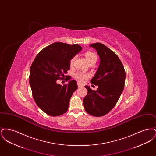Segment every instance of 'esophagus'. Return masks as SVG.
Returning <instances> with one entry per match:
<instances>
[{"mask_svg": "<svg viewBox=\"0 0 156 156\" xmlns=\"http://www.w3.org/2000/svg\"><path fill=\"white\" fill-rule=\"evenodd\" d=\"M78 88H81V87H82V85L81 84L78 83Z\"/></svg>", "mask_w": 156, "mask_h": 156, "instance_id": "obj_1", "label": "esophagus"}]
</instances>
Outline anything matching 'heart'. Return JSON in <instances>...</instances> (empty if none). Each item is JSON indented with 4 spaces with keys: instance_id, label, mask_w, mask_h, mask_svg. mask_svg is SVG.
<instances>
[{
    "instance_id": "heart-1",
    "label": "heart",
    "mask_w": 156,
    "mask_h": 156,
    "mask_svg": "<svg viewBox=\"0 0 156 156\" xmlns=\"http://www.w3.org/2000/svg\"><path fill=\"white\" fill-rule=\"evenodd\" d=\"M85 58L87 59V61H88V63H90L91 62H94V61H97V55L92 52H87L85 54ZM75 59V57H73L69 62V64L71 65V66H73L74 62ZM89 77V75L88 74H85L82 72H79L77 73L76 74H75L74 78L80 82L83 83L86 81V80Z\"/></svg>"
}]
</instances>
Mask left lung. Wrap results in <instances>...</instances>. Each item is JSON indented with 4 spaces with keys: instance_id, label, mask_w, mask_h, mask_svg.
Masks as SVG:
<instances>
[{
    "instance_id": "left-lung-1",
    "label": "left lung",
    "mask_w": 156,
    "mask_h": 156,
    "mask_svg": "<svg viewBox=\"0 0 156 156\" xmlns=\"http://www.w3.org/2000/svg\"><path fill=\"white\" fill-rule=\"evenodd\" d=\"M92 47L100 58L99 66L91 83L98 85L97 90L89 86L83 104L87 113L94 116H102L111 111L116 105L125 86L126 73L118 55L105 45L96 43Z\"/></svg>"
}]
</instances>
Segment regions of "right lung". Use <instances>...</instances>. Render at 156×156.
Masks as SVG:
<instances>
[{
    "instance_id": "1",
    "label": "right lung",
    "mask_w": 156,
    "mask_h": 156,
    "mask_svg": "<svg viewBox=\"0 0 156 156\" xmlns=\"http://www.w3.org/2000/svg\"><path fill=\"white\" fill-rule=\"evenodd\" d=\"M82 49L80 45L54 43L40 51L33 62L29 76L33 97L47 115L57 116L67 111L77 83L72 80L62 86L57 80L65 76L70 68V60Z\"/></svg>"
}]
</instances>
